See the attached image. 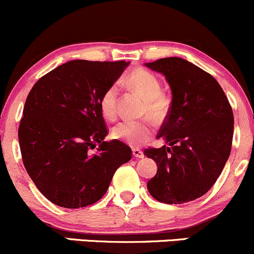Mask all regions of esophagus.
Segmentation results:
<instances>
[{
    "instance_id": "obj_1",
    "label": "esophagus",
    "mask_w": 254,
    "mask_h": 254,
    "mask_svg": "<svg viewBox=\"0 0 254 254\" xmlns=\"http://www.w3.org/2000/svg\"><path fill=\"white\" fill-rule=\"evenodd\" d=\"M133 156L137 159H143L144 158V154H143L142 150H139V149H133Z\"/></svg>"
}]
</instances>
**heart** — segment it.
Listing matches in <instances>:
<instances>
[{
    "label": "heart",
    "instance_id": "heart-1",
    "mask_svg": "<svg viewBox=\"0 0 254 254\" xmlns=\"http://www.w3.org/2000/svg\"><path fill=\"white\" fill-rule=\"evenodd\" d=\"M128 84L145 99L144 112L151 119H163L167 112V99L161 93V84L155 74L146 69H137L128 78ZM119 87L111 84L100 98V111L108 120L117 117ZM154 128L149 121H124L114 127L112 137L132 146H140L153 137Z\"/></svg>",
    "mask_w": 254,
    "mask_h": 254
}]
</instances>
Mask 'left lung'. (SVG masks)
I'll use <instances>...</instances> for the list:
<instances>
[{"instance_id": "8db88e82", "label": "left lung", "mask_w": 254, "mask_h": 254, "mask_svg": "<svg viewBox=\"0 0 254 254\" xmlns=\"http://www.w3.org/2000/svg\"><path fill=\"white\" fill-rule=\"evenodd\" d=\"M163 73L172 101L156 138L167 145L148 148L158 172L149 180V193L166 204H182L204 195L220 176L229 159L234 114L215 78L180 57L145 64Z\"/></svg>"}]
</instances>
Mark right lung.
<instances>
[{
	"mask_svg": "<svg viewBox=\"0 0 254 254\" xmlns=\"http://www.w3.org/2000/svg\"><path fill=\"white\" fill-rule=\"evenodd\" d=\"M127 64L74 60L43 75L28 94L18 128L23 164L54 204H94L116 170L132 159L125 143L104 140L109 132L99 105Z\"/></svg>",
	"mask_w": 254,
	"mask_h": 254,
	"instance_id": "add662e5",
	"label": "right lung"
}]
</instances>
